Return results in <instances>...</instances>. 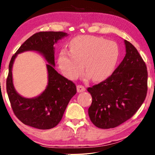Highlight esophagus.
<instances>
[{
  "label": "esophagus",
  "instance_id": "1",
  "mask_svg": "<svg viewBox=\"0 0 155 155\" xmlns=\"http://www.w3.org/2000/svg\"><path fill=\"white\" fill-rule=\"evenodd\" d=\"M86 91V88L84 86L82 85H78L77 86V91L78 93H82V92H84Z\"/></svg>",
  "mask_w": 155,
  "mask_h": 155
}]
</instances>
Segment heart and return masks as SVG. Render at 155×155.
I'll use <instances>...</instances> for the list:
<instances>
[{
    "instance_id": "1",
    "label": "heart",
    "mask_w": 155,
    "mask_h": 155,
    "mask_svg": "<svg viewBox=\"0 0 155 155\" xmlns=\"http://www.w3.org/2000/svg\"><path fill=\"white\" fill-rule=\"evenodd\" d=\"M70 51L62 50L58 63L63 74L75 80L84 69L86 79L99 82L112 74L119 58L117 44L103 37L83 35L71 41Z\"/></svg>"
}]
</instances>
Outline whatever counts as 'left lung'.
Returning a JSON list of instances; mask_svg holds the SVG:
<instances>
[{
  "label": "left lung",
  "mask_w": 155,
  "mask_h": 155,
  "mask_svg": "<svg viewBox=\"0 0 155 155\" xmlns=\"http://www.w3.org/2000/svg\"><path fill=\"white\" fill-rule=\"evenodd\" d=\"M124 42L125 56L112 75L87 89L93 98L88 115L98 128H114L131 118L147 94L145 62L131 43Z\"/></svg>",
  "instance_id": "8db88e82"
}]
</instances>
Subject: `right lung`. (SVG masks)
<instances>
[{
  "label": "right lung",
  "mask_w": 155,
  "mask_h": 155,
  "mask_svg": "<svg viewBox=\"0 0 155 155\" xmlns=\"http://www.w3.org/2000/svg\"><path fill=\"white\" fill-rule=\"evenodd\" d=\"M68 36L63 32H39L28 38L12 56L9 65L7 92L12 110L24 124L39 129L54 128L61 120L71 99L76 94V86L54 69V45ZM26 51H35L45 57L49 64L48 81L46 88L39 96L26 98L21 96L12 83V67L17 54Z\"/></svg>",
  "instance_id": "1"
}]
</instances>
